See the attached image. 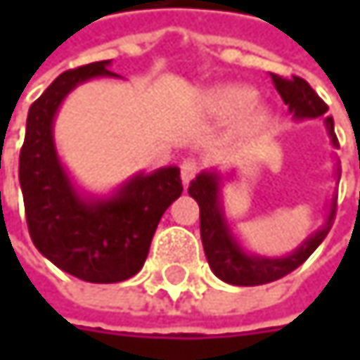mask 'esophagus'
<instances>
[{"label": "esophagus", "instance_id": "obj_1", "mask_svg": "<svg viewBox=\"0 0 360 360\" xmlns=\"http://www.w3.org/2000/svg\"><path fill=\"white\" fill-rule=\"evenodd\" d=\"M198 171H200V167H198V162L195 160H191V158H187L183 165H181V179L183 183L187 185L189 181L193 179L195 175H198Z\"/></svg>", "mask_w": 360, "mask_h": 360}]
</instances>
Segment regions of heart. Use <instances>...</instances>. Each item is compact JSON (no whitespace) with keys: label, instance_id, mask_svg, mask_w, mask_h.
Returning <instances> with one entry per match:
<instances>
[{"label":"heart","instance_id":"heart-1","mask_svg":"<svg viewBox=\"0 0 360 360\" xmlns=\"http://www.w3.org/2000/svg\"><path fill=\"white\" fill-rule=\"evenodd\" d=\"M252 100L254 94L248 87L225 85L208 94V110L221 118L238 114V122L244 131H256L258 127H262L266 112Z\"/></svg>","mask_w":360,"mask_h":360}]
</instances>
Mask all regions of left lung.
I'll use <instances>...</instances> for the list:
<instances>
[{"label":"left lung","mask_w":360,"mask_h":360,"mask_svg":"<svg viewBox=\"0 0 360 360\" xmlns=\"http://www.w3.org/2000/svg\"><path fill=\"white\" fill-rule=\"evenodd\" d=\"M271 79H273V85H275L277 94L281 96V100L285 102L288 110L294 114V118H319L321 116L325 120L331 143L338 148V137L333 133V118L325 114L327 104L313 91V87L300 77L281 79L277 75H271ZM338 175H340V169H338ZM219 179L221 177L217 173H200L191 181L187 191L200 206V236H202L206 260H208L212 273L219 279H223L225 283L262 285V283L285 277L288 273L298 269L313 252L317 250V246L323 242L325 236L329 233V229L333 225L335 198L329 204V212H327L323 227L317 233H313L311 238H307L292 254L279 256V258L248 254L233 238V233L227 225V219L223 214L221 200H219Z\"/></svg>","instance_id":"left-lung-1"}]
</instances>
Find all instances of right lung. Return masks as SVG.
<instances>
[{
    "label": "right lung",
    "mask_w": 360,
    "mask_h": 360,
    "mask_svg": "<svg viewBox=\"0 0 360 360\" xmlns=\"http://www.w3.org/2000/svg\"><path fill=\"white\" fill-rule=\"evenodd\" d=\"M110 60L62 72L29 108L18 179L35 248L58 269L91 283H116L143 266L165 210L183 191L179 169L139 173L110 198H85L70 183L53 146L62 100L94 77H118Z\"/></svg>",
    "instance_id": "obj_1"
}]
</instances>
